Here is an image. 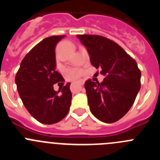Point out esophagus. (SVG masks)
Listing matches in <instances>:
<instances>
[{"label": "esophagus", "mask_w": 160, "mask_h": 160, "mask_svg": "<svg viewBox=\"0 0 160 160\" xmlns=\"http://www.w3.org/2000/svg\"><path fill=\"white\" fill-rule=\"evenodd\" d=\"M79 85H81V86H82V85H84V82H79Z\"/></svg>", "instance_id": "obj_1"}]
</instances>
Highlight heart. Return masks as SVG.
Instances as JSON below:
<instances>
[{
  "mask_svg": "<svg viewBox=\"0 0 160 160\" xmlns=\"http://www.w3.org/2000/svg\"><path fill=\"white\" fill-rule=\"evenodd\" d=\"M82 70L80 69H68L66 70V78L69 80H76L82 75Z\"/></svg>",
  "mask_w": 160,
  "mask_h": 160,
  "instance_id": "obj_1",
  "label": "heart"
}]
</instances>
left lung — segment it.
I'll return each instance as SVG.
<instances>
[{"label": "left lung", "instance_id": "1", "mask_svg": "<svg viewBox=\"0 0 160 160\" xmlns=\"http://www.w3.org/2000/svg\"><path fill=\"white\" fill-rule=\"evenodd\" d=\"M87 48L90 63L105 76L102 82H85L90 110L103 122L112 123L125 115L141 87L136 62L119 45L99 35H77Z\"/></svg>", "mask_w": 160, "mask_h": 160}]
</instances>
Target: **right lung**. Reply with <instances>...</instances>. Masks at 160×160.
<instances>
[{"mask_svg":"<svg viewBox=\"0 0 160 160\" xmlns=\"http://www.w3.org/2000/svg\"><path fill=\"white\" fill-rule=\"evenodd\" d=\"M64 37H49L36 45L25 55L15 77L24 106L41 123L60 122L66 116L71 104L70 83L58 91H55L53 87L65 81L61 73L55 70V46Z\"/></svg>","mask_w":160,"mask_h":160,"instance_id":"add662e5","label":"right lung"}]
</instances>
